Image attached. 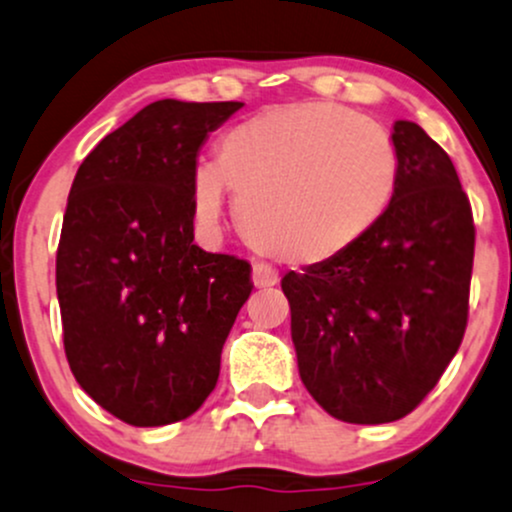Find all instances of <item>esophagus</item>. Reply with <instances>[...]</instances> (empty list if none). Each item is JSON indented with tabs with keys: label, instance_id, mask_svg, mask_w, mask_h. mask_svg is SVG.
Returning a JSON list of instances; mask_svg holds the SVG:
<instances>
[{
	"label": "esophagus",
	"instance_id": "1",
	"mask_svg": "<svg viewBox=\"0 0 512 512\" xmlns=\"http://www.w3.org/2000/svg\"><path fill=\"white\" fill-rule=\"evenodd\" d=\"M251 278H254L256 288H271V285L278 283L276 271H273V268H268V266H263V263H256Z\"/></svg>",
	"mask_w": 512,
	"mask_h": 512
}]
</instances>
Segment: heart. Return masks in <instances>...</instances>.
<instances>
[{
    "instance_id": "obj_1",
    "label": "heart",
    "mask_w": 512,
    "mask_h": 512,
    "mask_svg": "<svg viewBox=\"0 0 512 512\" xmlns=\"http://www.w3.org/2000/svg\"><path fill=\"white\" fill-rule=\"evenodd\" d=\"M400 185V151L383 126L332 102L268 109L232 126L214 168L192 178L202 224L224 214V188L261 254L320 268L349 254L383 222Z\"/></svg>"
}]
</instances>
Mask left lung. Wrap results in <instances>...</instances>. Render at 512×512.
Instances as JSON below:
<instances>
[{
    "label": "left lung",
    "mask_w": 512,
    "mask_h": 512,
    "mask_svg": "<svg viewBox=\"0 0 512 512\" xmlns=\"http://www.w3.org/2000/svg\"><path fill=\"white\" fill-rule=\"evenodd\" d=\"M400 185L383 222L320 268L285 273L300 378L332 417L383 425L437 386L469 320L474 214L452 158L395 122Z\"/></svg>",
    "instance_id": "left-lung-1"
}]
</instances>
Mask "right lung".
Listing matches in <instances>:
<instances>
[{
    "label": "right lung",
    "instance_id": "right-lung-1",
    "mask_svg": "<svg viewBox=\"0 0 512 512\" xmlns=\"http://www.w3.org/2000/svg\"><path fill=\"white\" fill-rule=\"evenodd\" d=\"M241 107L148 104L92 148L70 188L56 256L65 356L126 425H170L205 403L254 288L249 261L192 244L197 153Z\"/></svg>",
    "mask_w": 512,
    "mask_h": 512
}]
</instances>
